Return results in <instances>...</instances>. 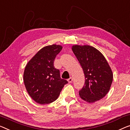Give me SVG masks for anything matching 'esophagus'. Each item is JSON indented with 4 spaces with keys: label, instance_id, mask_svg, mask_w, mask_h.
I'll return each instance as SVG.
<instances>
[{
    "label": "esophagus",
    "instance_id": "34e87169",
    "mask_svg": "<svg viewBox=\"0 0 130 130\" xmlns=\"http://www.w3.org/2000/svg\"><path fill=\"white\" fill-rule=\"evenodd\" d=\"M72 81H73V78L72 77H70L68 79V82L69 83H71Z\"/></svg>",
    "mask_w": 130,
    "mask_h": 130
}]
</instances>
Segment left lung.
<instances>
[{
  "instance_id": "left-lung-1",
  "label": "left lung",
  "mask_w": 130,
  "mask_h": 130,
  "mask_svg": "<svg viewBox=\"0 0 130 130\" xmlns=\"http://www.w3.org/2000/svg\"><path fill=\"white\" fill-rule=\"evenodd\" d=\"M72 50L84 71L85 82L79 92L80 98L89 103L103 98L109 91L113 74L104 55L93 46L74 45Z\"/></svg>"
}]
</instances>
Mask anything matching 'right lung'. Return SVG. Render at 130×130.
Wrapping results in <instances>:
<instances>
[{
	"label": "right lung",
	"instance_id": "obj_1",
	"mask_svg": "<svg viewBox=\"0 0 130 130\" xmlns=\"http://www.w3.org/2000/svg\"><path fill=\"white\" fill-rule=\"evenodd\" d=\"M62 49L57 44L42 48L32 57L25 67L23 81L32 99L40 104H49L58 98L61 90L68 82L60 77L55 68L56 56Z\"/></svg>",
	"mask_w": 130,
	"mask_h": 130
}]
</instances>
